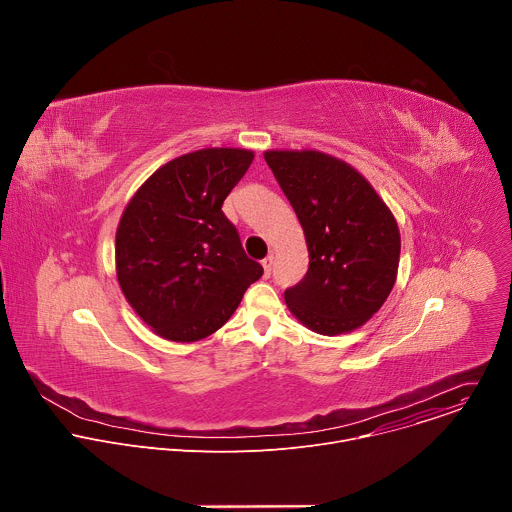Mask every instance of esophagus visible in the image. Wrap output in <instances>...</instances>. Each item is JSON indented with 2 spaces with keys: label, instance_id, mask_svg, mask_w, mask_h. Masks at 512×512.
<instances>
[{
  "label": "esophagus",
  "instance_id": "1",
  "mask_svg": "<svg viewBox=\"0 0 512 512\" xmlns=\"http://www.w3.org/2000/svg\"><path fill=\"white\" fill-rule=\"evenodd\" d=\"M261 265H263L265 277H269V275H271V265H273V255H267V257L261 261Z\"/></svg>",
  "mask_w": 512,
  "mask_h": 512
}]
</instances>
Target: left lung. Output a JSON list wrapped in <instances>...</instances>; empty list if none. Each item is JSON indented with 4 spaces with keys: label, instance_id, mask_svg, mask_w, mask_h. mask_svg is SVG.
<instances>
[{
    "label": "left lung",
    "instance_id": "left-lung-1",
    "mask_svg": "<svg viewBox=\"0 0 512 512\" xmlns=\"http://www.w3.org/2000/svg\"><path fill=\"white\" fill-rule=\"evenodd\" d=\"M304 229L310 269L285 289V306L306 328L336 336L369 322L397 279L401 235L371 182L318 150L263 154Z\"/></svg>",
    "mask_w": 512,
    "mask_h": 512
}]
</instances>
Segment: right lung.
I'll return each instance as SVG.
<instances>
[{
	"label": "right lung",
	"mask_w": 512,
	"mask_h": 512,
	"mask_svg": "<svg viewBox=\"0 0 512 512\" xmlns=\"http://www.w3.org/2000/svg\"><path fill=\"white\" fill-rule=\"evenodd\" d=\"M253 158L241 148L184 154L158 168L127 202L115 233L117 281L158 336L196 342L214 334L263 275L223 212Z\"/></svg>",
	"instance_id": "right-lung-1"
}]
</instances>
